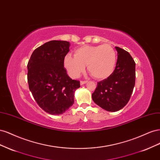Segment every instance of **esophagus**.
<instances>
[{"instance_id":"1","label":"esophagus","mask_w":160,"mask_h":160,"mask_svg":"<svg viewBox=\"0 0 160 160\" xmlns=\"http://www.w3.org/2000/svg\"><path fill=\"white\" fill-rule=\"evenodd\" d=\"M87 81H81V82H80V83H81V85H84V84H85L86 83H87Z\"/></svg>"}]
</instances>
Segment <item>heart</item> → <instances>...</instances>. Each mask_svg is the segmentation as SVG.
Instances as JSON below:
<instances>
[{"label":"heart","mask_w":160,"mask_h":160,"mask_svg":"<svg viewBox=\"0 0 160 160\" xmlns=\"http://www.w3.org/2000/svg\"><path fill=\"white\" fill-rule=\"evenodd\" d=\"M116 61L117 55L111 45H86L77 49L74 57L67 55L64 59V65L72 78L78 77L87 65L92 77L98 79H104L113 73Z\"/></svg>","instance_id":"obj_1"}]
</instances>
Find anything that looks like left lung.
Instances as JSON below:
<instances>
[{
	"mask_svg": "<svg viewBox=\"0 0 160 160\" xmlns=\"http://www.w3.org/2000/svg\"><path fill=\"white\" fill-rule=\"evenodd\" d=\"M118 60L113 73L98 83L92 99L108 111H117L127 105L135 86V62L129 53L115 47Z\"/></svg>",
	"mask_w": 160,
	"mask_h": 160,
	"instance_id": "left-lung-1",
	"label": "left lung"
}]
</instances>
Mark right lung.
Segmentation results:
<instances>
[{
	"instance_id": "add662e5",
	"label": "right lung",
	"mask_w": 160,
	"mask_h": 160,
	"mask_svg": "<svg viewBox=\"0 0 160 160\" xmlns=\"http://www.w3.org/2000/svg\"><path fill=\"white\" fill-rule=\"evenodd\" d=\"M70 43L51 41L33 51L28 62V88L38 106L52 115L65 112L74 103L80 82L72 80L64 68Z\"/></svg>"
}]
</instances>
